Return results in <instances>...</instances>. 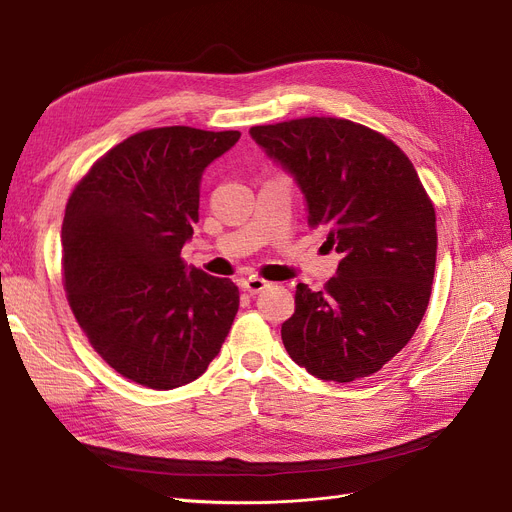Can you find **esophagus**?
<instances>
[{
    "label": "esophagus",
    "mask_w": 512,
    "mask_h": 512,
    "mask_svg": "<svg viewBox=\"0 0 512 512\" xmlns=\"http://www.w3.org/2000/svg\"><path fill=\"white\" fill-rule=\"evenodd\" d=\"M241 288L248 294H260L262 290L269 288V281H264L260 277H248V279L241 281Z\"/></svg>",
    "instance_id": "1"
}]
</instances>
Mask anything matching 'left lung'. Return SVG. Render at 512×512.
Returning a JSON list of instances; mask_svg holds the SVG:
<instances>
[{"mask_svg":"<svg viewBox=\"0 0 512 512\" xmlns=\"http://www.w3.org/2000/svg\"><path fill=\"white\" fill-rule=\"evenodd\" d=\"M250 136L294 178L309 227L342 254L325 290L298 283L285 351L321 380L378 372L418 330L435 277V208L414 163L349 119H292Z\"/></svg>","mask_w":512,"mask_h":512,"instance_id":"obj_1","label":"left lung"}]
</instances>
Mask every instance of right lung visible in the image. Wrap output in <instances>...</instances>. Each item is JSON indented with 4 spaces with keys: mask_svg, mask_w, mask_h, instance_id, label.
Listing matches in <instances>:
<instances>
[{
    "mask_svg": "<svg viewBox=\"0 0 512 512\" xmlns=\"http://www.w3.org/2000/svg\"><path fill=\"white\" fill-rule=\"evenodd\" d=\"M239 132L155 128L100 157L69 197L63 269L71 311L96 353L132 382L170 391L218 355L239 290L187 267L201 176Z\"/></svg>",
    "mask_w": 512,
    "mask_h": 512,
    "instance_id": "obj_1",
    "label": "right lung"
}]
</instances>
